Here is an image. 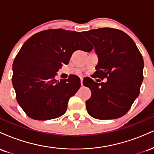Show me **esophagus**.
Segmentation results:
<instances>
[{"instance_id":"34e87169","label":"esophagus","mask_w":154,"mask_h":154,"mask_svg":"<svg viewBox=\"0 0 154 154\" xmlns=\"http://www.w3.org/2000/svg\"><path fill=\"white\" fill-rule=\"evenodd\" d=\"M82 80H83V78L82 77H80V82H81V85H83V82H82Z\"/></svg>"}]
</instances>
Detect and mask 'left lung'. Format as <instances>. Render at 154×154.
<instances>
[{
    "label": "left lung",
    "mask_w": 154,
    "mask_h": 154,
    "mask_svg": "<svg viewBox=\"0 0 154 154\" xmlns=\"http://www.w3.org/2000/svg\"><path fill=\"white\" fill-rule=\"evenodd\" d=\"M84 33L98 56L94 78H107L100 83L91 78L83 80L92 93L85 103L88 113L95 119H117L130 110L139 95L143 56L132 39L119 29L100 28Z\"/></svg>",
    "instance_id": "8db88e82"
}]
</instances>
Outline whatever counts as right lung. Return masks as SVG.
<instances>
[{
  "label": "right lung",
  "mask_w": 154,
  "mask_h": 154,
  "mask_svg": "<svg viewBox=\"0 0 154 154\" xmlns=\"http://www.w3.org/2000/svg\"><path fill=\"white\" fill-rule=\"evenodd\" d=\"M93 48L78 32L63 29L41 31L23 44L13 63L12 84L26 115L48 120L66 112L69 100L80 88V79L58 81L56 72L62 63H69L75 51L90 52Z\"/></svg>",
  "instance_id": "obj_1"
}]
</instances>
